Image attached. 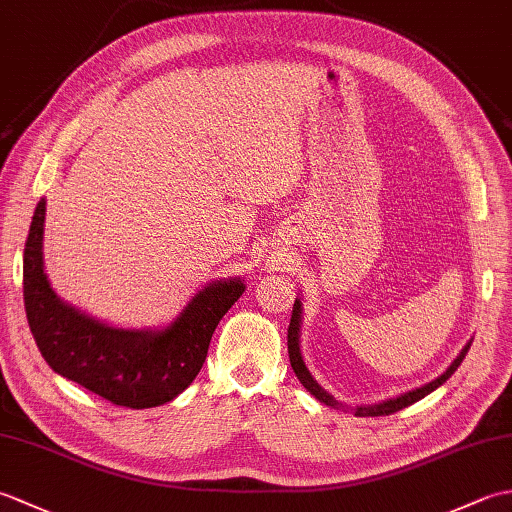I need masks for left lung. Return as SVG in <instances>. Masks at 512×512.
Masks as SVG:
<instances>
[{
  "instance_id": "1",
  "label": "left lung",
  "mask_w": 512,
  "mask_h": 512,
  "mask_svg": "<svg viewBox=\"0 0 512 512\" xmlns=\"http://www.w3.org/2000/svg\"><path fill=\"white\" fill-rule=\"evenodd\" d=\"M299 336H301V299H297L295 306H292V317H290V325H288V354H290V365H292V369H295V374H297V378L301 380V385L306 387L314 398L321 400L323 405H328V407H332V409L352 411L354 416H361V418H365V416H389V413H396V411H400V409H405V407L413 405V402L422 400L424 396H429L431 391H436L440 385L447 383V380L453 376V372L460 367V363L464 361V356H466V352H469V347H471V343H473V339H471L469 343H466V345L462 347V352L458 354V358H455V361L447 367V372L440 374L436 380H431V383L422 385V387H416V389H411V391H405V394H400V396H396V398H387V400H383V402H374V405H356V407H350V405H345V402H339L334 396H330L328 391H325V389L317 383V380L312 378L310 369L306 367V363H303Z\"/></svg>"
}]
</instances>
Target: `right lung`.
I'll list each match as a JSON object with an SVG mask.
<instances>
[{
  "mask_svg": "<svg viewBox=\"0 0 512 512\" xmlns=\"http://www.w3.org/2000/svg\"><path fill=\"white\" fill-rule=\"evenodd\" d=\"M46 200L32 215L24 248V303L41 356L63 378L129 409L165 405L198 376L217 323L242 297L239 277L217 279L160 330L114 328L65 303L43 270Z\"/></svg>",
  "mask_w": 512,
  "mask_h": 512,
  "instance_id": "1",
  "label": "right lung"
}]
</instances>
